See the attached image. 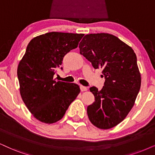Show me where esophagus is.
Returning a JSON list of instances; mask_svg holds the SVG:
<instances>
[{
    "label": "esophagus",
    "instance_id": "esophagus-1",
    "mask_svg": "<svg viewBox=\"0 0 155 155\" xmlns=\"http://www.w3.org/2000/svg\"><path fill=\"white\" fill-rule=\"evenodd\" d=\"M80 89H81V91H87V87H84V86H80Z\"/></svg>",
    "mask_w": 155,
    "mask_h": 155
}]
</instances>
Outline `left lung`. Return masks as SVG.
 <instances>
[{"label": "left lung", "mask_w": 155, "mask_h": 155, "mask_svg": "<svg viewBox=\"0 0 155 155\" xmlns=\"http://www.w3.org/2000/svg\"><path fill=\"white\" fill-rule=\"evenodd\" d=\"M79 47L95 69L102 68L105 78L100 91L90 88L94 101L87 107L88 117L97 128H112L126 118L140 89L136 54L117 36L105 33L86 35Z\"/></svg>", "instance_id": "8db88e82"}]
</instances>
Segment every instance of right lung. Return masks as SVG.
Instances as JSON below:
<instances>
[{
	"label": "right lung",
	"instance_id": "obj_1",
	"mask_svg": "<svg viewBox=\"0 0 155 155\" xmlns=\"http://www.w3.org/2000/svg\"><path fill=\"white\" fill-rule=\"evenodd\" d=\"M83 34L50 32L29 42L18 66L20 94L29 111L36 119L53 124L63 118L80 92L77 84L56 81V68L64 56L77 48Z\"/></svg>",
	"mask_w": 155,
	"mask_h": 155
}]
</instances>
